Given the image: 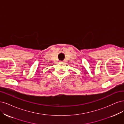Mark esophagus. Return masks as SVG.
Listing matches in <instances>:
<instances>
[{
  "label": "esophagus",
  "instance_id": "1",
  "mask_svg": "<svg viewBox=\"0 0 124 124\" xmlns=\"http://www.w3.org/2000/svg\"><path fill=\"white\" fill-rule=\"evenodd\" d=\"M60 63H65V62L64 61H60Z\"/></svg>",
  "mask_w": 124,
  "mask_h": 124
}]
</instances>
